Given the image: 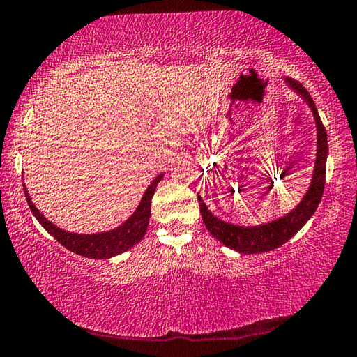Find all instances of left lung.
<instances>
[{"label": "left lung", "instance_id": "8db88e82", "mask_svg": "<svg viewBox=\"0 0 357 357\" xmlns=\"http://www.w3.org/2000/svg\"><path fill=\"white\" fill-rule=\"evenodd\" d=\"M284 84L294 90L297 95L305 99L308 107L312 109L314 123H317V160H314V169L312 175V183L308 186L305 196L302 201L286 213L284 217L268 221L258 226H238L220 220L210 212L202 197L197 195L199 201L201 215L207 231L220 241L227 248H232L238 253L255 255L264 253V251L275 250L282 247L284 242H288L296 232H299L301 227L313 217L314 210L318 208V204L323 197L324 182H326V160H327V136L323 121L319 119V114L314 106L310 93L294 79L286 77Z\"/></svg>", "mask_w": 357, "mask_h": 357}]
</instances>
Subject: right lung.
I'll return each instance as SVG.
<instances>
[{
	"label": "right lung",
	"mask_w": 357,
	"mask_h": 357,
	"mask_svg": "<svg viewBox=\"0 0 357 357\" xmlns=\"http://www.w3.org/2000/svg\"><path fill=\"white\" fill-rule=\"evenodd\" d=\"M162 177H165V174H160L158 177H155L153 182L149 185L147 191L144 192L137 208L134 210V213L123 225L115 227V229L98 234H75L55 226L52 221L47 220L44 215L39 212L36 206H34L30 195H28L25 183H23V191H25L28 206H30V210L40 223V226H44V229L49 232L52 237L56 238L64 248L74 251V253H77L80 256H85V258L109 259L112 258V256L125 253V251H128L131 247H134V245L142 241L145 232H147V226L151 215V197H153L156 185L160 183V180Z\"/></svg>",
	"instance_id": "1"
}]
</instances>
